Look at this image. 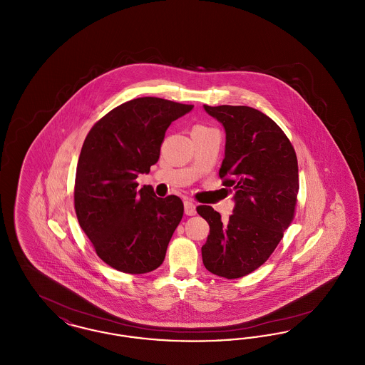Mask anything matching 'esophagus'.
Here are the masks:
<instances>
[{
    "mask_svg": "<svg viewBox=\"0 0 365 365\" xmlns=\"http://www.w3.org/2000/svg\"><path fill=\"white\" fill-rule=\"evenodd\" d=\"M185 213H186L187 216H194V215L197 213L195 205H194V202H192L191 200H186V201H185Z\"/></svg>",
    "mask_w": 365,
    "mask_h": 365,
    "instance_id": "1",
    "label": "esophagus"
}]
</instances>
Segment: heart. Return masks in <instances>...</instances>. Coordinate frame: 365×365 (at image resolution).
Listing matches in <instances>:
<instances>
[{
  "label": "heart",
  "mask_w": 365,
  "mask_h": 365,
  "mask_svg": "<svg viewBox=\"0 0 365 365\" xmlns=\"http://www.w3.org/2000/svg\"><path fill=\"white\" fill-rule=\"evenodd\" d=\"M202 127H204V125H195L194 128H202Z\"/></svg>",
  "instance_id": "b5f03b06"
}]
</instances>
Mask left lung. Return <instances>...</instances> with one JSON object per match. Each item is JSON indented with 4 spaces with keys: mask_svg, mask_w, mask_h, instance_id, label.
<instances>
[{
    "mask_svg": "<svg viewBox=\"0 0 365 365\" xmlns=\"http://www.w3.org/2000/svg\"><path fill=\"white\" fill-rule=\"evenodd\" d=\"M204 109L226 130L219 176L234 192L235 207L227 223L212 207H197L209 225L202 261L217 277L242 278L268 260L294 219L297 156L282 128L260 110L242 105Z\"/></svg>",
    "mask_w": 365,
    "mask_h": 365,
    "instance_id": "1",
    "label": "left lung"
}]
</instances>
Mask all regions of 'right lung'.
<instances>
[{"label":"right lung","mask_w":365,"mask_h":365,"mask_svg":"<svg viewBox=\"0 0 365 365\" xmlns=\"http://www.w3.org/2000/svg\"><path fill=\"white\" fill-rule=\"evenodd\" d=\"M192 105L140 97L116 106L96 123L76 167L73 204L97 256L125 274L158 268L183 216L176 195L157 197L135 179L160 157L170 124Z\"/></svg>","instance_id":"obj_1"}]
</instances>
